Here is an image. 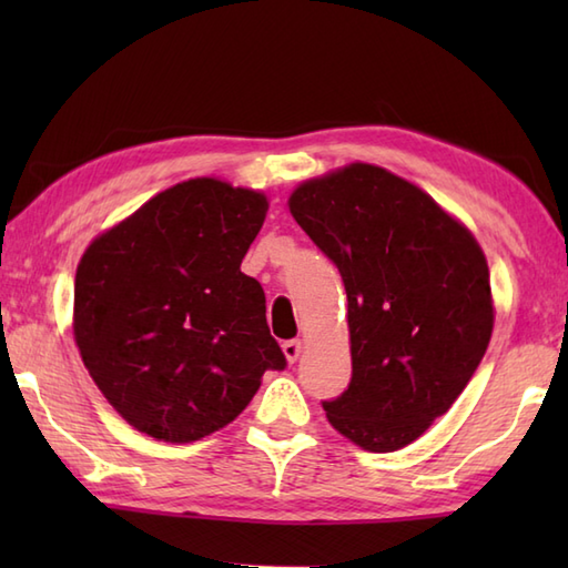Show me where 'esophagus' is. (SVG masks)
<instances>
[{
    "label": "esophagus",
    "mask_w": 568,
    "mask_h": 568,
    "mask_svg": "<svg viewBox=\"0 0 568 568\" xmlns=\"http://www.w3.org/2000/svg\"><path fill=\"white\" fill-rule=\"evenodd\" d=\"M283 354H285L287 361H291V364H295V361L300 358V354H303V342H300V339L283 342Z\"/></svg>",
    "instance_id": "1"
}]
</instances>
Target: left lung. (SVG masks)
Instances as JSON below:
<instances>
[{"instance_id":"obj_1","label":"left lung","mask_w":568,"mask_h":568,"mask_svg":"<svg viewBox=\"0 0 568 568\" xmlns=\"http://www.w3.org/2000/svg\"><path fill=\"white\" fill-rule=\"evenodd\" d=\"M291 214L342 273L352 383L329 425L397 452L464 393L493 334L490 273L468 229L427 192L368 163L307 180Z\"/></svg>"}]
</instances>
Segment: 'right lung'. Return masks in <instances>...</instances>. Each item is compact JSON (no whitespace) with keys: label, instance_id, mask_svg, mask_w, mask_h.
Instances as JSON below:
<instances>
[{"label":"right lung","instance_id":"add662e5","mask_svg":"<svg viewBox=\"0 0 568 568\" xmlns=\"http://www.w3.org/2000/svg\"><path fill=\"white\" fill-rule=\"evenodd\" d=\"M263 192L195 178L168 187L82 253L72 332L131 427L171 444L226 427L287 361L256 277L241 273Z\"/></svg>","mask_w":568,"mask_h":568}]
</instances>
